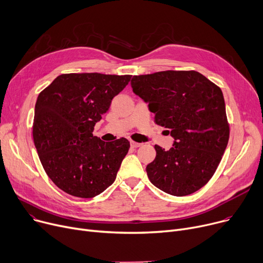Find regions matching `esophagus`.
Segmentation results:
<instances>
[{
  "label": "esophagus",
  "instance_id": "34e87169",
  "mask_svg": "<svg viewBox=\"0 0 263 263\" xmlns=\"http://www.w3.org/2000/svg\"><path fill=\"white\" fill-rule=\"evenodd\" d=\"M142 145V143H139V142H135V141H130V146L132 147H140Z\"/></svg>",
  "mask_w": 263,
  "mask_h": 263
}]
</instances>
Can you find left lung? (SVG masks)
Segmentation results:
<instances>
[{
	"instance_id": "1",
	"label": "left lung",
	"mask_w": 263,
	"mask_h": 263,
	"mask_svg": "<svg viewBox=\"0 0 263 263\" xmlns=\"http://www.w3.org/2000/svg\"><path fill=\"white\" fill-rule=\"evenodd\" d=\"M132 88L148 103L156 124L168 128L175 139L168 151L155 145L156 157L146 165L151 182L175 196L204 187L229 139L221 88L194 70L135 75Z\"/></svg>"
}]
</instances>
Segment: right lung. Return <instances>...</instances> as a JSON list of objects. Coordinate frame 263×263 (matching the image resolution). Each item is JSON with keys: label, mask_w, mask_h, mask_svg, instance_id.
<instances>
[{"label": "right lung", "mask_w": 263, "mask_h": 263, "mask_svg": "<svg viewBox=\"0 0 263 263\" xmlns=\"http://www.w3.org/2000/svg\"><path fill=\"white\" fill-rule=\"evenodd\" d=\"M132 75L68 73L37 99L34 143L45 173L66 193L91 198L115 181L129 149L125 138L104 142L92 132Z\"/></svg>", "instance_id": "add662e5"}]
</instances>
